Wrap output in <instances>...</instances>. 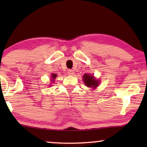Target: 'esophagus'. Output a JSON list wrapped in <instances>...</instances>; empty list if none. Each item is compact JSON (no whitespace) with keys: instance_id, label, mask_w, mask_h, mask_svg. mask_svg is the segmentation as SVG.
Segmentation results:
<instances>
[{"instance_id":"obj_1","label":"esophagus","mask_w":147,"mask_h":147,"mask_svg":"<svg viewBox=\"0 0 147 147\" xmlns=\"http://www.w3.org/2000/svg\"><path fill=\"white\" fill-rule=\"evenodd\" d=\"M67 73H68V74H69V75H70V76H72V75H74V70H72V69H69V70H68Z\"/></svg>"}]
</instances>
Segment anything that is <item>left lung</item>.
<instances>
[{
	"mask_svg": "<svg viewBox=\"0 0 147 147\" xmlns=\"http://www.w3.org/2000/svg\"><path fill=\"white\" fill-rule=\"evenodd\" d=\"M83 78L86 86L89 88H95L97 87L98 84H99V81H98V80L95 79L93 76L90 75V74H84Z\"/></svg>",
	"mask_w": 147,
	"mask_h": 147,
	"instance_id": "left-lung-1",
	"label": "left lung"
}]
</instances>
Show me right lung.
Here are the masks:
<instances>
[{"label":"right lung","mask_w":147,"mask_h":147,"mask_svg":"<svg viewBox=\"0 0 147 147\" xmlns=\"http://www.w3.org/2000/svg\"><path fill=\"white\" fill-rule=\"evenodd\" d=\"M56 77H57V74H52V75H51V79H52V81H53V80H55V78H56Z\"/></svg>","instance_id":"obj_1"}]
</instances>
